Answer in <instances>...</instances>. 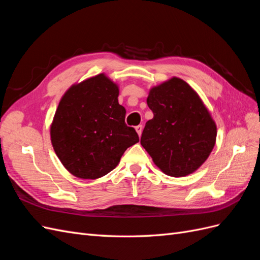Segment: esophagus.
Masks as SVG:
<instances>
[{
	"instance_id": "1",
	"label": "esophagus",
	"mask_w": 260,
	"mask_h": 260,
	"mask_svg": "<svg viewBox=\"0 0 260 260\" xmlns=\"http://www.w3.org/2000/svg\"><path fill=\"white\" fill-rule=\"evenodd\" d=\"M136 130H137V132H138L139 137H140L141 135H142V130H143L142 124H139V125H137V127H136Z\"/></svg>"
}]
</instances>
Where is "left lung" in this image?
I'll return each instance as SVG.
<instances>
[{
	"instance_id": "left-lung-1",
	"label": "left lung",
	"mask_w": 260,
	"mask_h": 260,
	"mask_svg": "<svg viewBox=\"0 0 260 260\" xmlns=\"http://www.w3.org/2000/svg\"><path fill=\"white\" fill-rule=\"evenodd\" d=\"M147 105L154 117L145 123L141 145L166 175L192 174L208 158L217 137L216 123L198 93L172 78L151 90Z\"/></svg>"
}]
</instances>
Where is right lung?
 Returning a JSON list of instances; mask_svg holds the SVG:
<instances>
[{
  "label": "right lung",
  "instance_id": "1",
  "mask_svg": "<svg viewBox=\"0 0 260 260\" xmlns=\"http://www.w3.org/2000/svg\"><path fill=\"white\" fill-rule=\"evenodd\" d=\"M118 86L103 74L73 85L60 100L51 125L54 151L65 168L81 179L111 172L125 149L139 142L124 122Z\"/></svg>",
  "mask_w": 260,
  "mask_h": 260
}]
</instances>
